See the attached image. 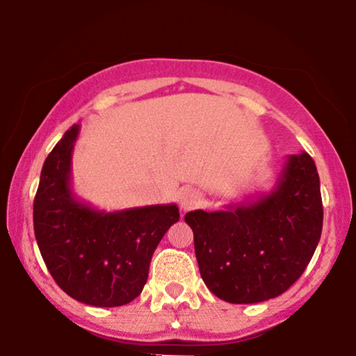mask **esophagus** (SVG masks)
Returning <instances> with one entry per match:
<instances>
[{
  "instance_id": "34e87169",
  "label": "esophagus",
  "mask_w": 356,
  "mask_h": 356,
  "mask_svg": "<svg viewBox=\"0 0 356 356\" xmlns=\"http://www.w3.org/2000/svg\"><path fill=\"white\" fill-rule=\"evenodd\" d=\"M199 202H201V194L196 189L188 188L179 193V207H181V211H193L199 206Z\"/></svg>"
}]
</instances>
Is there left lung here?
<instances>
[{
  "label": "left lung",
  "instance_id": "8db88e82",
  "mask_svg": "<svg viewBox=\"0 0 356 356\" xmlns=\"http://www.w3.org/2000/svg\"><path fill=\"white\" fill-rule=\"evenodd\" d=\"M184 222L204 284L235 305L275 298L313 257L323 232L319 175L309 154L289 155L270 193L225 211H193Z\"/></svg>",
  "mask_w": 356,
  "mask_h": 356
}]
</instances>
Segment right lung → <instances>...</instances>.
I'll use <instances>...</instances> for the list:
<instances>
[{
  "mask_svg": "<svg viewBox=\"0 0 356 356\" xmlns=\"http://www.w3.org/2000/svg\"><path fill=\"white\" fill-rule=\"evenodd\" d=\"M79 124L71 126L43 163L33 199V230L58 286L97 308L123 306L140 295L155 248L179 220L177 204L105 212L71 189V157Z\"/></svg>",
  "mask_w": 356,
  "mask_h": 356,
  "instance_id": "obj_1",
  "label": "right lung"
}]
</instances>
